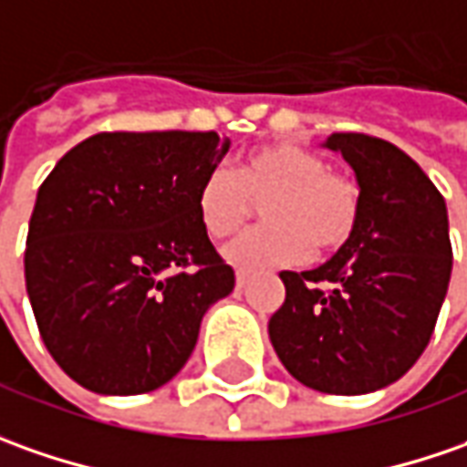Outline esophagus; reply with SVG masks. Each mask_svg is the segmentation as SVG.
<instances>
[{
    "label": "esophagus",
    "mask_w": 467,
    "mask_h": 467,
    "mask_svg": "<svg viewBox=\"0 0 467 467\" xmlns=\"http://www.w3.org/2000/svg\"><path fill=\"white\" fill-rule=\"evenodd\" d=\"M250 282V276L245 271H237V276H234V284H237V289H245Z\"/></svg>",
    "instance_id": "esophagus-1"
}]
</instances>
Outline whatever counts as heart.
<instances>
[{"mask_svg": "<svg viewBox=\"0 0 467 467\" xmlns=\"http://www.w3.org/2000/svg\"><path fill=\"white\" fill-rule=\"evenodd\" d=\"M261 206L265 227L240 234L224 258L243 271L292 265L341 250L362 217V188L328 160L292 141L250 150L234 172L212 170L203 178L196 206L203 230L214 240L234 234Z\"/></svg>", "mask_w": 467, "mask_h": 467, "instance_id": "heart-1", "label": "heart"}]
</instances>
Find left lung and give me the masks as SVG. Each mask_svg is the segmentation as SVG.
Segmentation results:
<instances>
[{"instance_id":"left-lung-1","label":"left lung","mask_w":467,"mask_h":467,"mask_svg":"<svg viewBox=\"0 0 467 467\" xmlns=\"http://www.w3.org/2000/svg\"><path fill=\"white\" fill-rule=\"evenodd\" d=\"M362 188L354 237L313 271H282L268 336L286 372L330 395L400 379L424 354L452 274L447 206L409 154L369 134H330Z\"/></svg>"}]
</instances>
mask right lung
Returning a JSON list of instances; mask_svg holds the SVG:
<instances>
[{
    "instance_id": "1",
    "label": "right lung",
    "mask_w": 467,
    "mask_h": 467,
    "mask_svg": "<svg viewBox=\"0 0 467 467\" xmlns=\"http://www.w3.org/2000/svg\"><path fill=\"white\" fill-rule=\"evenodd\" d=\"M230 139L217 131H103L64 154L38 188L25 286L54 362L82 388L139 395L188 362L234 271L196 196Z\"/></svg>"
}]
</instances>
